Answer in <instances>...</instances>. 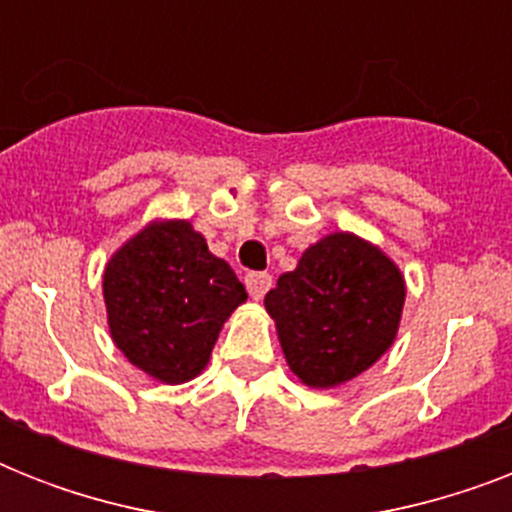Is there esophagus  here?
I'll use <instances>...</instances> for the list:
<instances>
[{"label": "esophagus", "instance_id": "esophagus-1", "mask_svg": "<svg viewBox=\"0 0 512 512\" xmlns=\"http://www.w3.org/2000/svg\"><path fill=\"white\" fill-rule=\"evenodd\" d=\"M244 284H247L249 295L255 297V300H263L265 292L271 289L273 279L268 276V273H249L247 279H244Z\"/></svg>", "mask_w": 512, "mask_h": 512}]
</instances>
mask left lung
<instances>
[{
  "instance_id": "obj_1",
  "label": "left lung",
  "mask_w": 512,
  "mask_h": 512,
  "mask_svg": "<svg viewBox=\"0 0 512 512\" xmlns=\"http://www.w3.org/2000/svg\"><path fill=\"white\" fill-rule=\"evenodd\" d=\"M404 297V276L380 249L353 233H332L279 276L265 311L289 369L311 388H335L390 348Z\"/></svg>"
}]
</instances>
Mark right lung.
<instances>
[{
    "label": "right lung",
    "instance_id": "right-lung-1",
    "mask_svg": "<svg viewBox=\"0 0 512 512\" xmlns=\"http://www.w3.org/2000/svg\"><path fill=\"white\" fill-rule=\"evenodd\" d=\"M103 297L116 348L146 374L177 385L207 366L247 289L191 223L170 220L143 228L108 260Z\"/></svg>",
    "mask_w": 512,
    "mask_h": 512
}]
</instances>
